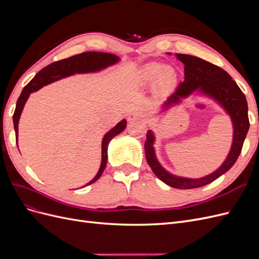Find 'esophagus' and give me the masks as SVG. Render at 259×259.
<instances>
[{
  "label": "esophagus",
  "instance_id": "1",
  "mask_svg": "<svg viewBox=\"0 0 259 259\" xmlns=\"http://www.w3.org/2000/svg\"><path fill=\"white\" fill-rule=\"evenodd\" d=\"M128 122H134V121H146V114L142 111H134L132 112L128 117Z\"/></svg>",
  "mask_w": 259,
  "mask_h": 259
}]
</instances>
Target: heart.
Masks as SVG:
<instances>
[{
    "mask_svg": "<svg viewBox=\"0 0 259 259\" xmlns=\"http://www.w3.org/2000/svg\"><path fill=\"white\" fill-rule=\"evenodd\" d=\"M142 79L145 84H151L158 80L160 86H167L175 81V75L169 69L164 68L156 62H151L144 67Z\"/></svg>",
    "mask_w": 259,
    "mask_h": 259,
    "instance_id": "heart-1",
    "label": "heart"
}]
</instances>
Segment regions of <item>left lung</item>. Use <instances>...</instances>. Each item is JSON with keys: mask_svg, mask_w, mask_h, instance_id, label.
<instances>
[{"mask_svg": "<svg viewBox=\"0 0 259 259\" xmlns=\"http://www.w3.org/2000/svg\"><path fill=\"white\" fill-rule=\"evenodd\" d=\"M167 54L170 55V53ZM176 57L185 65V80L178 85L176 92L164 101L161 112L167 111L171 106L179 104L183 98L189 97L197 92L214 99L218 105H221L230 116L233 126L232 145L226 160L213 173L201 178L176 176L164 168L156 159L153 147L155 142L153 132L151 130L147 132V140L145 142L146 159L155 176L176 189H192L214 182L236 163L249 128L248 108L245 95L224 69L192 55L176 54Z\"/></svg>", "mask_w": 259, "mask_h": 259, "instance_id": "left-lung-1", "label": "left lung"}]
</instances>
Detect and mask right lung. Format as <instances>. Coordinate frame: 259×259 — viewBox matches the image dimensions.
Segmentation results:
<instances>
[{"instance_id": "obj_1", "label": "right lung", "mask_w": 259, "mask_h": 259, "mask_svg": "<svg viewBox=\"0 0 259 259\" xmlns=\"http://www.w3.org/2000/svg\"><path fill=\"white\" fill-rule=\"evenodd\" d=\"M120 58L113 54L103 53V52H86L79 55H74L72 57L62 59L59 61H55L48 67L43 68L40 72H37L36 75L31 80L22 90L20 96L17 100L16 109L13 115L14 128L16 133V140L18 142V123L22 109L25 107L26 101L28 100L30 94L36 92L43 88L44 85H48L55 81H58L64 77L73 75L76 73H92L98 72L100 70L106 69L109 66L115 65L119 62ZM125 127H126V120L123 119L117 123L113 128H111L103 138L101 142V163L100 167L97 171L96 176L94 177L90 183L86 184L83 187L89 186L93 183H95L97 179L100 178L101 174L106 168V164L108 160V145L111 142V139L122 133ZM18 147V146H17Z\"/></svg>"}]
</instances>
